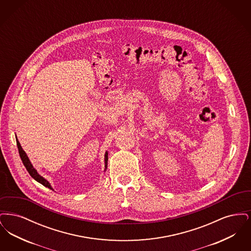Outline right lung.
Instances as JSON below:
<instances>
[{"label": "right lung", "mask_w": 251, "mask_h": 251, "mask_svg": "<svg viewBox=\"0 0 251 251\" xmlns=\"http://www.w3.org/2000/svg\"><path fill=\"white\" fill-rule=\"evenodd\" d=\"M16 141H17V146H18V150H19V153H20V156H21V159H22V161H23V163H24V167H26L27 171H28L29 174L31 175V177H32L33 179H36V181H38L39 183H41L42 185H44L45 187H48V188L52 190V187H51V185H50V183L49 182L48 180L45 179V178H43L42 176H40V175L37 173V170H36V168L34 167V166L32 165V163L30 162V160H29L28 156L26 154V152L24 151V149L22 148L21 144L19 142L17 136H16ZM107 162L108 152L107 151H105V154H104V171H106V169H107Z\"/></svg>", "instance_id": "1"}]
</instances>
